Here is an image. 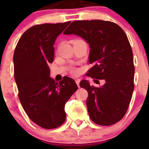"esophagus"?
I'll return each mask as SVG.
<instances>
[{
    "mask_svg": "<svg viewBox=\"0 0 149 149\" xmlns=\"http://www.w3.org/2000/svg\"><path fill=\"white\" fill-rule=\"evenodd\" d=\"M80 79H77V80H75V82H76V84H77V86H78V87H80Z\"/></svg>",
    "mask_w": 149,
    "mask_h": 149,
    "instance_id": "esophagus-1",
    "label": "esophagus"
}]
</instances>
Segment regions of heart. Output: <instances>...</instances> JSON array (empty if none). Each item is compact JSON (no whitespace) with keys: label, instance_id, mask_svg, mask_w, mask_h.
Wrapping results in <instances>:
<instances>
[{"label":"heart","instance_id":"1","mask_svg":"<svg viewBox=\"0 0 149 149\" xmlns=\"http://www.w3.org/2000/svg\"><path fill=\"white\" fill-rule=\"evenodd\" d=\"M72 72H74V73H77V69H75V68H73V69H72Z\"/></svg>","mask_w":149,"mask_h":149}]
</instances>
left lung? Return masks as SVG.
Returning <instances> with one entry per match:
<instances>
[{"instance_id": "8db88e82", "label": "left lung", "mask_w": 149, "mask_h": 149, "mask_svg": "<svg viewBox=\"0 0 149 149\" xmlns=\"http://www.w3.org/2000/svg\"><path fill=\"white\" fill-rule=\"evenodd\" d=\"M63 33L80 36L89 43L93 66L86 76L105 81L99 87L84 80L80 83L88 92L90 119L99 125H114L125 115L134 89V56L127 35L116 23L102 20L74 21Z\"/></svg>"}]
</instances>
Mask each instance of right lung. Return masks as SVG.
Returning a JSON list of instances; mask_svg holds the SVG:
<instances>
[{
	"label": "right lung",
	"instance_id": "1",
	"mask_svg": "<svg viewBox=\"0 0 149 149\" xmlns=\"http://www.w3.org/2000/svg\"><path fill=\"white\" fill-rule=\"evenodd\" d=\"M69 24H42L30 27L18 40L13 56L21 104L29 118L45 129L56 128L64 123L65 104L77 89L75 81L67 76L59 84L50 77L48 65L54 60V44Z\"/></svg>",
	"mask_w": 149,
	"mask_h": 149
}]
</instances>
